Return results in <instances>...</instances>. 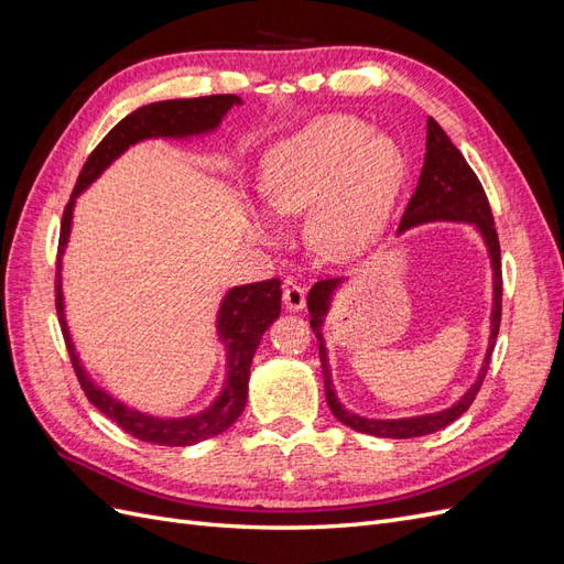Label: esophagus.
Instances as JSON below:
<instances>
[{
  "label": "esophagus",
  "mask_w": 564,
  "mask_h": 564,
  "mask_svg": "<svg viewBox=\"0 0 564 564\" xmlns=\"http://www.w3.org/2000/svg\"><path fill=\"white\" fill-rule=\"evenodd\" d=\"M282 301H284V308L286 311H303L305 308V289L299 286L296 282H286L284 284V292H282Z\"/></svg>",
  "instance_id": "34e87169"
}]
</instances>
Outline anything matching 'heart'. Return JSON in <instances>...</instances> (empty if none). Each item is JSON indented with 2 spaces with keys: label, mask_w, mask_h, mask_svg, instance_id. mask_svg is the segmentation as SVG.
Returning <instances> with one entry per match:
<instances>
[{
  "label": "heart",
  "mask_w": 564,
  "mask_h": 564,
  "mask_svg": "<svg viewBox=\"0 0 564 564\" xmlns=\"http://www.w3.org/2000/svg\"><path fill=\"white\" fill-rule=\"evenodd\" d=\"M406 174L395 139L350 115H322L272 145L261 197L280 216L311 207V240L329 259L369 249L386 228ZM265 230V224H256Z\"/></svg>",
  "instance_id": "b5f03b06"
}]
</instances>
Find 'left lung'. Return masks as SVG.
Returning <instances> with one entry per match:
<instances>
[{
  "mask_svg": "<svg viewBox=\"0 0 564 564\" xmlns=\"http://www.w3.org/2000/svg\"><path fill=\"white\" fill-rule=\"evenodd\" d=\"M433 220H454V224H473L477 232L482 235L485 247L489 251L491 259V272H494V303H491V332H489V346L487 355L482 360V369L477 373L475 383L454 402L452 406L442 409V412L435 414H423V416H409V419H365L360 414H352L348 409L338 402L334 381H332V369H329V357H327V346H324V336H322V324L324 317H327L336 289L340 282H346L344 278H334V280H322L315 282L311 294H308V313H311V327L319 340V362H322V373H324V395H327V404L332 409V414L348 425V429L357 433H367L373 437H395V440H406V437H421V435H431L437 433L445 425L454 423L460 414L468 412V406L473 404L477 390H480L489 360H491V350L494 344H497L499 336V324H501V292H503V282H501V247H499V235L497 228H494V216L489 209L487 195L482 191V183L477 181L475 172L468 166V162L460 155L458 148L449 141V135L445 133L433 117H429V135H425V158H423V169L419 176V185L409 199L404 216L400 220L398 235L404 230L423 226V224H433Z\"/></svg>",
  "mask_w": 564,
  "mask_h": 564,
  "instance_id": "8db88e82",
  "label": "left lung"
}]
</instances>
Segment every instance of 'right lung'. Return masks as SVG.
<instances>
[{"label":"right lung","instance_id":"add662e5","mask_svg":"<svg viewBox=\"0 0 564 564\" xmlns=\"http://www.w3.org/2000/svg\"><path fill=\"white\" fill-rule=\"evenodd\" d=\"M240 104H242L240 96L218 94V96H202V98L160 100V104H150L127 115L122 122H119L106 139L96 145L89 160L82 166L73 197L63 212L58 253L61 256L65 253L67 240H70L75 199L87 191V187L104 174L106 169L122 155V152L148 139H191V135L209 133L220 124V119L226 117V112L232 106H240ZM280 301H282V289L278 278L232 286L224 296V301H220V308L216 315L218 340L226 346L224 388H220L218 398L207 409H202L199 414L162 419V416L139 412V409L119 402L117 398L110 395L108 390L100 388L89 377L87 369H84L70 338V329H67V322H65V303L61 292V259L56 265V311H58V319L63 327L65 344H67V352H70V360H73L82 390L87 392L89 402L96 409H100V412H104L112 423H117L119 429L143 442H152V445H164V447L197 445L202 440L228 431L230 425L240 419L247 404L249 369H251L253 352L259 348L265 329L280 317Z\"/></svg>","mask_w":564,"mask_h":564}]
</instances>
